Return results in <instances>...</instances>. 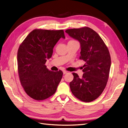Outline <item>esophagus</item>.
I'll return each instance as SVG.
<instances>
[{
  "label": "esophagus",
  "mask_w": 128,
  "mask_h": 128,
  "mask_svg": "<svg viewBox=\"0 0 128 128\" xmlns=\"http://www.w3.org/2000/svg\"><path fill=\"white\" fill-rule=\"evenodd\" d=\"M63 73H64V74H66L67 73V72L66 71V70H64L63 71Z\"/></svg>",
  "instance_id": "obj_1"
}]
</instances>
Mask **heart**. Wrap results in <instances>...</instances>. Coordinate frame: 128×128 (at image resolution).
I'll list each match as a JSON object with an SVG mask.
<instances>
[{
  "mask_svg": "<svg viewBox=\"0 0 128 128\" xmlns=\"http://www.w3.org/2000/svg\"><path fill=\"white\" fill-rule=\"evenodd\" d=\"M70 41H75V40H70Z\"/></svg>",
  "mask_w": 128,
  "mask_h": 128,
  "instance_id": "obj_1",
  "label": "heart"
}]
</instances>
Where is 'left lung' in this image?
<instances>
[{
    "mask_svg": "<svg viewBox=\"0 0 128 128\" xmlns=\"http://www.w3.org/2000/svg\"><path fill=\"white\" fill-rule=\"evenodd\" d=\"M65 32L80 42V59L86 62L82 78L72 73L74 79L69 84L71 91L81 101H94L106 86L111 66L109 51L99 34L88 27L67 29Z\"/></svg>",
    "mask_w": 128,
    "mask_h": 128,
    "instance_id": "1",
    "label": "left lung"
}]
</instances>
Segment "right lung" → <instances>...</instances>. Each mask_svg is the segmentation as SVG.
I'll use <instances>...</instances> for the list:
<instances>
[{"label": "right lung", "mask_w": 128, "mask_h": 128, "mask_svg": "<svg viewBox=\"0 0 128 128\" xmlns=\"http://www.w3.org/2000/svg\"><path fill=\"white\" fill-rule=\"evenodd\" d=\"M61 38H65L63 30L35 29L18 48V68L20 82L26 94L34 100H44L55 94L61 80L62 72L49 70L45 65Z\"/></svg>", "instance_id": "obj_1"}]
</instances>
